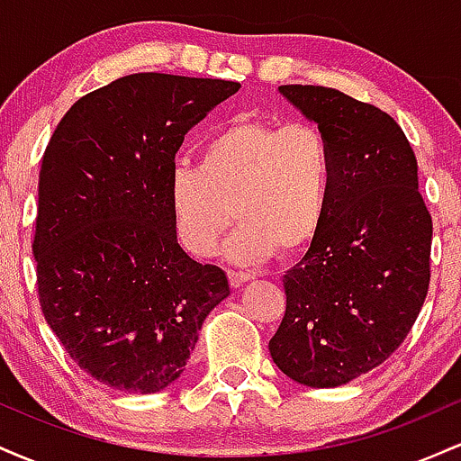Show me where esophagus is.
Returning <instances> with one entry per match:
<instances>
[{
	"mask_svg": "<svg viewBox=\"0 0 461 461\" xmlns=\"http://www.w3.org/2000/svg\"><path fill=\"white\" fill-rule=\"evenodd\" d=\"M227 277H230V284H231V288H240L242 284L245 282H249V279H251V275L249 273H242V271H227Z\"/></svg>",
	"mask_w": 461,
	"mask_h": 461,
	"instance_id": "esophagus-1",
	"label": "esophagus"
}]
</instances>
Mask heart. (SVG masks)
<instances>
[{"label": "heart", "instance_id": "b5f03b06", "mask_svg": "<svg viewBox=\"0 0 461 461\" xmlns=\"http://www.w3.org/2000/svg\"><path fill=\"white\" fill-rule=\"evenodd\" d=\"M333 182V153L319 128L236 116L203 140L199 167L173 164L167 203L190 256H210L236 216L240 225L225 251L253 264L277 249L282 256L303 251L319 236Z\"/></svg>", "mask_w": 461, "mask_h": 461}]
</instances>
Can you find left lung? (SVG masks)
<instances>
[{
    "mask_svg": "<svg viewBox=\"0 0 461 461\" xmlns=\"http://www.w3.org/2000/svg\"><path fill=\"white\" fill-rule=\"evenodd\" d=\"M279 93L319 125L336 182L319 236L284 275L285 314L268 351L297 384L336 388L393 356L420 314L431 214L393 116L336 88L288 84Z\"/></svg>",
    "mask_w": 461,
    "mask_h": 461,
    "instance_id": "1",
    "label": "left lung"
}]
</instances>
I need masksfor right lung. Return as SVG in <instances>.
<instances>
[{
  "label": "right lung",
  "instance_id": "add662e5",
  "mask_svg": "<svg viewBox=\"0 0 461 461\" xmlns=\"http://www.w3.org/2000/svg\"><path fill=\"white\" fill-rule=\"evenodd\" d=\"M240 84L134 73L84 95L47 145L32 251L47 325L79 368L125 393L184 373L227 275L179 247L167 177L190 128Z\"/></svg>",
  "mask_w": 461,
  "mask_h": 461
}]
</instances>
